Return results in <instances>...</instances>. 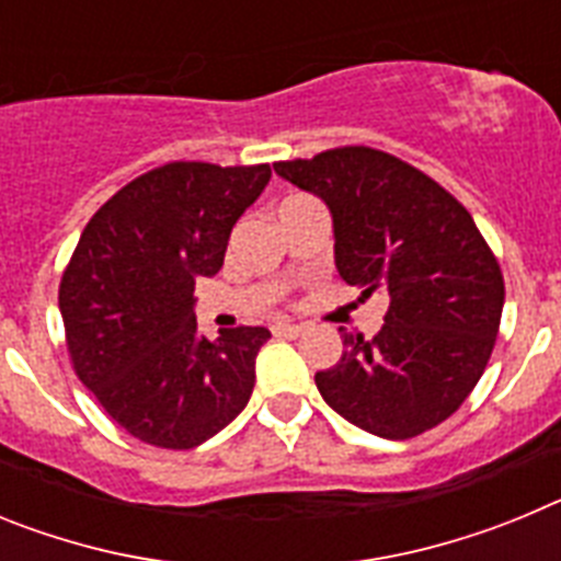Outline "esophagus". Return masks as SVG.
<instances>
[{"mask_svg": "<svg viewBox=\"0 0 561 561\" xmlns=\"http://www.w3.org/2000/svg\"><path fill=\"white\" fill-rule=\"evenodd\" d=\"M300 331H304V325H297V323H275L272 325V334L275 336H297L300 334Z\"/></svg>", "mask_w": 561, "mask_h": 561, "instance_id": "1", "label": "esophagus"}]
</instances>
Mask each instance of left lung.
I'll return each instance as SVG.
<instances>
[{"label": "left lung", "mask_w": 561, "mask_h": 561, "mask_svg": "<svg viewBox=\"0 0 561 561\" xmlns=\"http://www.w3.org/2000/svg\"><path fill=\"white\" fill-rule=\"evenodd\" d=\"M275 173L329 205L342 280L390 300L370 340L340 329V362L314 376L325 404L379 438L438 427L483 376L503 317V270L469 210L368 146L275 162Z\"/></svg>", "instance_id": "1"}]
</instances>
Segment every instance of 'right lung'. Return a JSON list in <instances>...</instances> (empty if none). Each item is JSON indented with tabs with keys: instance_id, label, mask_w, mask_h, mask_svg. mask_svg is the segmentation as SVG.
Masks as SVG:
<instances>
[{
	"instance_id": "obj_1",
	"label": "right lung",
	"mask_w": 561,
	"mask_h": 561,
	"mask_svg": "<svg viewBox=\"0 0 561 561\" xmlns=\"http://www.w3.org/2000/svg\"><path fill=\"white\" fill-rule=\"evenodd\" d=\"M266 165L168 162L114 193L83 227L58 286L69 362L128 435L193 449L250 401L270 331L238 325L207 340L193 289L225 264Z\"/></svg>"
}]
</instances>
